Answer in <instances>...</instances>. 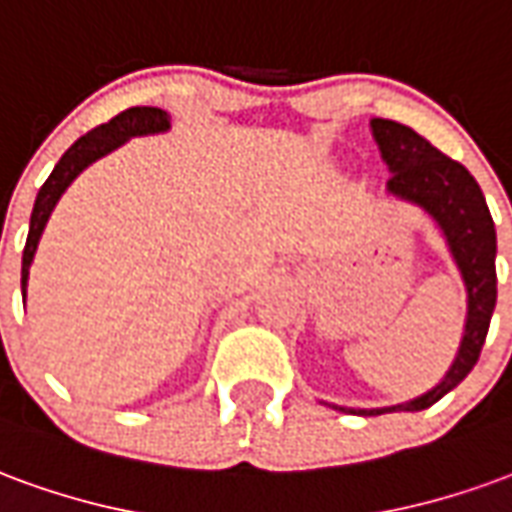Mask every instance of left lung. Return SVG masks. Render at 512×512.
<instances>
[{"label":"left lung","instance_id":"8db88e82","mask_svg":"<svg viewBox=\"0 0 512 512\" xmlns=\"http://www.w3.org/2000/svg\"><path fill=\"white\" fill-rule=\"evenodd\" d=\"M370 131L389 169L386 194L422 208L444 235V244L466 288V323L450 370L425 395L384 408L332 406L359 417H376L386 411H422L455 389L477 365L496 307V230L477 180L463 164L444 156L414 128L373 117Z\"/></svg>","mask_w":512,"mask_h":512}]
</instances>
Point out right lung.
Masks as SVG:
<instances>
[{"label":"right lung","instance_id":"right-lung-1","mask_svg":"<svg viewBox=\"0 0 512 512\" xmlns=\"http://www.w3.org/2000/svg\"><path fill=\"white\" fill-rule=\"evenodd\" d=\"M169 131V115L158 106H131L126 112H120L112 117L104 126L87 131L82 139H76L65 156L57 161V167L51 169L49 180L40 186L38 197H35V208H32V219H29V235L27 246H24V257H21V296L27 299V282H29V266L35 260L38 252L40 235L49 224V216L54 211V205L60 202L65 189L71 186L73 180L82 175L84 169L95 164L98 158L109 156L112 150L120 145H126L128 139L134 136H150V134H164Z\"/></svg>","mask_w":512,"mask_h":512}]
</instances>
